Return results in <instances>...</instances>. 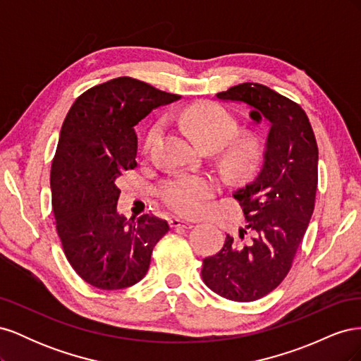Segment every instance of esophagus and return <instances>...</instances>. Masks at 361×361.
<instances>
[{
    "label": "esophagus",
    "mask_w": 361,
    "mask_h": 361,
    "mask_svg": "<svg viewBox=\"0 0 361 361\" xmlns=\"http://www.w3.org/2000/svg\"><path fill=\"white\" fill-rule=\"evenodd\" d=\"M169 224H170V227H173V228H176V227H183V228H191V227H192V223H190V221H183V220H180V218H176V216H173V218H170V221H169Z\"/></svg>",
    "instance_id": "34e87169"
}]
</instances>
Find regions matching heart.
Listing matches in <instances>:
<instances>
[{
  "label": "heart",
  "mask_w": 361,
  "mask_h": 361,
  "mask_svg": "<svg viewBox=\"0 0 361 361\" xmlns=\"http://www.w3.org/2000/svg\"><path fill=\"white\" fill-rule=\"evenodd\" d=\"M180 123L188 130L202 149H218L227 145L223 154V166L233 176L253 174L265 157V141L256 134H245L234 138L239 130L238 118L220 104L202 102L182 110ZM161 133V123L150 128L146 138V149L150 147ZM216 191V183L206 174L180 173L162 183L161 199L171 211L180 215H199L206 200Z\"/></svg>",
  "instance_id": "heart-1"
}]
</instances>
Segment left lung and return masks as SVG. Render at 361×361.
<instances>
[{
  "label": "left lung",
  "mask_w": 361,
  "mask_h": 361,
  "mask_svg": "<svg viewBox=\"0 0 361 361\" xmlns=\"http://www.w3.org/2000/svg\"><path fill=\"white\" fill-rule=\"evenodd\" d=\"M216 99L245 104L255 123H269L259 174L233 192L245 215L239 238L250 233V239L227 235L202 268L211 290L248 302L274 290L292 267L314 209L318 145L302 108L267 85L244 82L216 93Z\"/></svg>",
  "instance_id": "8db88e82"
}]
</instances>
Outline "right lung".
<instances>
[{"instance_id":"1","label":"right lung","mask_w":361,"mask_h":361,"mask_svg":"<svg viewBox=\"0 0 361 361\" xmlns=\"http://www.w3.org/2000/svg\"><path fill=\"white\" fill-rule=\"evenodd\" d=\"M180 99L120 76L84 92L64 118L51 167L52 211L69 264L84 281L117 290L146 276L170 227L154 215L117 211L123 171L137 167L134 126L152 110Z\"/></svg>"}]
</instances>
